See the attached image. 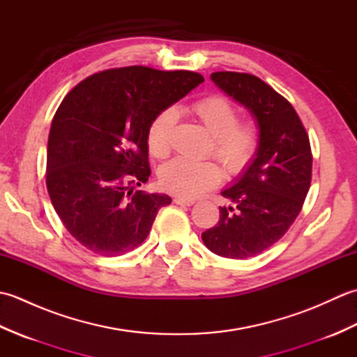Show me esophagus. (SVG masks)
<instances>
[{
  "label": "esophagus",
  "instance_id": "esophagus-1",
  "mask_svg": "<svg viewBox=\"0 0 357 357\" xmlns=\"http://www.w3.org/2000/svg\"><path fill=\"white\" fill-rule=\"evenodd\" d=\"M173 202L178 204V206H187V207H190L195 204L193 199H185V198H181V196H174Z\"/></svg>",
  "mask_w": 357,
  "mask_h": 357
}]
</instances>
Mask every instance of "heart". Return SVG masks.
Segmentation results:
<instances>
[{"label": "heart", "mask_w": 357, "mask_h": 357, "mask_svg": "<svg viewBox=\"0 0 357 357\" xmlns=\"http://www.w3.org/2000/svg\"><path fill=\"white\" fill-rule=\"evenodd\" d=\"M190 112L198 118L211 138V151L224 169L238 174L253 161L259 146V130L252 121H238L234 105L224 96L210 95L195 101ZM176 123V110L164 109L151 119L147 130V146L156 158H165L170 151V136ZM222 172L213 161L172 159L159 172V183L167 192L181 198L193 199L215 187Z\"/></svg>", "instance_id": "1"}]
</instances>
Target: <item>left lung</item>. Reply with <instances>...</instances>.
<instances>
[{
	"label": "left lung",
	"instance_id": "8db88e82",
	"mask_svg": "<svg viewBox=\"0 0 357 357\" xmlns=\"http://www.w3.org/2000/svg\"><path fill=\"white\" fill-rule=\"evenodd\" d=\"M210 78L252 113L259 146L247 169L221 192L231 206L219 207V221L202 241L218 256L247 259L276 244L298 218L312 183V149L293 105L262 79L238 72Z\"/></svg>",
	"mask_w": 357,
	"mask_h": 357
}]
</instances>
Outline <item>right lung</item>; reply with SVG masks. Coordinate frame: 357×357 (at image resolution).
I'll return each mask as SVG.
<instances>
[{
  "instance_id": "obj_1",
  "label": "right lung",
  "mask_w": 357,
  "mask_h": 357,
  "mask_svg": "<svg viewBox=\"0 0 357 357\" xmlns=\"http://www.w3.org/2000/svg\"><path fill=\"white\" fill-rule=\"evenodd\" d=\"M204 78L187 70L132 66L81 81L53 116L45 184L64 227L79 244L119 256L149 236L172 198L135 192L150 176L147 130L159 112Z\"/></svg>"
}]
</instances>
